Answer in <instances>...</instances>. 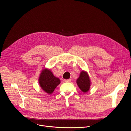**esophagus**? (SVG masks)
I'll return each mask as SVG.
<instances>
[{"label":"esophagus","instance_id":"obj_1","mask_svg":"<svg viewBox=\"0 0 131 131\" xmlns=\"http://www.w3.org/2000/svg\"><path fill=\"white\" fill-rule=\"evenodd\" d=\"M64 81H65V82H70L71 81L70 79H68V80H65Z\"/></svg>","mask_w":131,"mask_h":131}]
</instances>
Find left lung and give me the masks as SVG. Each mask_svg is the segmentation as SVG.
Wrapping results in <instances>:
<instances>
[{
	"label": "left lung",
	"mask_w": 131,
	"mask_h": 131,
	"mask_svg": "<svg viewBox=\"0 0 131 131\" xmlns=\"http://www.w3.org/2000/svg\"><path fill=\"white\" fill-rule=\"evenodd\" d=\"M77 83L82 91L85 93L89 90L91 81L86 72L82 71L80 73V77L77 80Z\"/></svg>",
	"instance_id": "1"
}]
</instances>
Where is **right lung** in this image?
<instances>
[{
    "instance_id": "obj_1",
    "label": "right lung",
    "mask_w": 131,
    "mask_h": 131,
    "mask_svg": "<svg viewBox=\"0 0 131 131\" xmlns=\"http://www.w3.org/2000/svg\"><path fill=\"white\" fill-rule=\"evenodd\" d=\"M39 83L42 90L48 94H51L60 83L59 78L55 77L50 70L45 69L41 72Z\"/></svg>"
}]
</instances>
